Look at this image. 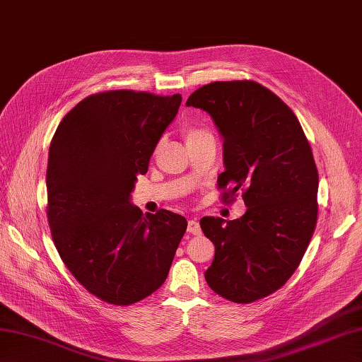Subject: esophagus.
Returning a JSON list of instances; mask_svg holds the SVG:
<instances>
[{
  "label": "esophagus",
  "mask_w": 362,
  "mask_h": 362,
  "mask_svg": "<svg viewBox=\"0 0 362 362\" xmlns=\"http://www.w3.org/2000/svg\"><path fill=\"white\" fill-rule=\"evenodd\" d=\"M188 233L194 234V236H199V234L202 233V230H200V225H199V222H197L196 219H191V221H188Z\"/></svg>",
  "instance_id": "esophagus-1"
}]
</instances>
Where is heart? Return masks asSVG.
I'll return each instance as SVG.
<instances>
[{
	"label": "heart",
	"instance_id": "heart-1",
	"mask_svg": "<svg viewBox=\"0 0 362 362\" xmlns=\"http://www.w3.org/2000/svg\"><path fill=\"white\" fill-rule=\"evenodd\" d=\"M183 134H185V139H187V143L196 141V140L205 139V137H213V134L208 129L200 128V126H191V124L183 129Z\"/></svg>",
	"mask_w": 362,
	"mask_h": 362
}]
</instances>
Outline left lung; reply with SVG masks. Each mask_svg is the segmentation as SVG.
<instances>
[{"label":"left lung","instance_id":"left-lung-1","mask_svg":"<svg viewBox=\"0 0 362 362\" xmlns=\"http://www.w3.org/2000/svg\"><path fill=\"white\" fill-rule=\"evenodd\" d=\"M187 106L213 117L223 137V202L242 191L240 219L204 217L214 243L205 279L222 298L250 304L279 290L296 272L317 222V168L295 112L251 80L214 81Z\"/></svg>","mask_w":362,"mask_h":362}]
</instances>
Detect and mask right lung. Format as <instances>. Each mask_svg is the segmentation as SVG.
I'll list each match as a JSON object with an SVG mask.
<instances>
[{"label": "right lung", "instance_id": "right-lung-1", "mask_svg": "<svg viewBox=\"0 0 362 362\" xmlns=\"http://www.w3.org/2000/svg\"><path fill=\"white\" fill-rule=\"evenodd\" d=\"M182 95L119 89L89 95L58 124L46 173L47 221L58 255L89 293L131 305L162 287L187 219L131 205L137 175Z\"/></svg>", "mask_w": 362, "mask_h": 362}]
</instances>
